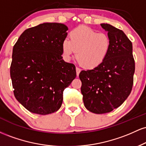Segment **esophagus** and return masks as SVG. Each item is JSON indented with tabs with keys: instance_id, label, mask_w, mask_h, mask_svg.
<instances>
[{
	"instance_id": "esophagus-1",
	"label": "esophagus",
	"mask_w": 146,
	"mask_h": 146,
	"mask_svg": "<svg viewBox=\"0 0 146 146\" xmlns=\"http://www.w3.org/2000/svg\"><path fill=\"white\" fill-rule=\"evenodd\" d=\"M80 71H81V69H80V68L76 67V73H77V75H78V76L79 75V74H80Z\"/></svg>"
}]
</instances>
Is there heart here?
Wrapping results in <instances>:
<instances>
[{
    "mask_svg": "<svg viewBox=\"0 0 146 146\" xmlns=\"http://www.w3.org/2000/svg\"><path fill=\"white\" fill-rule=\"evenodd\" d=\"M70 40L64 39L62 49L64 58L69 60L76 51V58L80 64L93 68L102 64L108 57L111 47L109 36L104 33L80 26L69 33Z\"/></svg>",
    "mask_w": 146,
    "mask_h": 146,
    "instance_id": "obj_1",
    "label": "heart"
}]
</instances>
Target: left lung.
<instances>
[{
    "label": "left lung",
    "instance_id": "obj_1",
    "mask_svg": "<svg viewBox=\"0 0 146 146\" xmlns=\"http://www.w3.org/2000/svg\"><path fill=\"white\" fill-rule=\"evenodd\" d=\"M101 26L111 41L109 54L100 66L79 75L85 107L96 114L110 113L124 102L131 93L135 69L132 44L126 35L109 24Z\"/></svg>",
    "mask_w": 146,
    "mask_h": 146
}]
</instances>
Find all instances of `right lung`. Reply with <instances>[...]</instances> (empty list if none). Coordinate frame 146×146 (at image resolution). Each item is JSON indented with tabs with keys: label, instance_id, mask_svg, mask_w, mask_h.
<instances>
[{
	"label": "right lung",
	"instance_id": "obj_1",
	"mask_svg": "<svg viewBox=\"0 0 146 146\" xmlns=\"http://www.w3.org/2000/svg\"><path fill=\"white\" fill-rule=\"evenodd\" d=\"M67 30L62 23H45L25 30L14 44L10 66L14 96L31 113L59 110L64 90L76 77L75 65L62 57Z\"/></svg>",
	"mask_w": 146,
	"mask_h": 146
}]
</instances>
